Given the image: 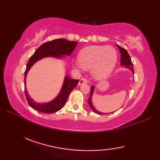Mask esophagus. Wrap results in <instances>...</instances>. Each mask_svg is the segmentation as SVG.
I'll list each match as a JSON object with an SVG mask.
<instances>
[{
  "label": "esophagus",
  "mask_w": 160,
  "mask_h": 160,
  "mask_svg": "<svg viewBox=\"0 0 160 160\" xmlns=\"http://www.w3.org/2000/svg\"><path fill=\"white\" fill-rule=\"evenodd\" d=\"M87 82H88V80L87 79V78H81V79L80 80L79 82H78V85L80 86V85H82V84L87 83Z\"/></svg>",
  "instance_id": "obj_1"
}]
</instances>
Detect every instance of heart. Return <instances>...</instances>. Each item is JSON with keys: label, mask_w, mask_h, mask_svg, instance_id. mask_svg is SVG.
Returning <instances> with one entry per match:
<instances>
[{"label": "heart", "mask_w": 160, "mask_h": 160, "mask_svg": "<svg viewBox=\"0 0 160 160\" xmlns=\"http://www.w3.org/2000/svg\"><path fill=\"white\" fill-rule=\"evenodd\" d=\"M118 53L111 46L93 45L82 49L78 54V61L74 67L79 69H91L94 79L102 80L107 78L116 66Z\"/></svg>", "instance_id": "obj_1"}]
</instances>
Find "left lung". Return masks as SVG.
<instances>
[{"label":"left lung","instance_id":"obj_1","mask_svg":"<svg viewBox=\"0 0 160 160\" xmlns=\"http://www.w3.org/2000/svg\"><path fill=\"white\" fill-rule=\"evenodd\" d=\"M117 46L118 47V49H120V53H121V62H120L121 66H124L126 68H127V69H130L131 71V72L132 73V74H133L134 73V69H133V67H132L133 64H132V63L131 57H130V56H129L128 52L125 49H124L123 47L119 46L118 45H117ZM94 89H95L94 86H92L91 87L90 96H89V99H88V103H89V107L91 108V109L94 112V113H96L97 114H100V115H105V114H109V113H113V112H111V113H102V112L97 111L96 108H94L93 105L92 104V96H93Z\"/></svg>","mask_w":160,"mask_h":160}]
</instances>
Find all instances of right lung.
I'll use <instances>...</instances> for the list:
<instances>
[{"label":"right lung","instance_id":"obj_1","mask_svg":"<svg viewBox=\"0 0 160 160\" xmlns=\"http://www.w3.org/2000/svg\"><path fill=\"white\" fill-rule=\"evenodd\" d=\"M77 42L60 38L52 40L42 44L36 49L33 56L30 58L27 64L25 71L24 83L26 86V77L31 67L37 61L46 57H53L56 58H62L63 56H70L78 45ZM79 82V80L71 79L69 77L65 76L64 80L62 89L57 97L52 101L46 103H38L33 101L28 94L27 88H25V93L28 104L33 109L43 113H53L58 111L65 104L70 93L74 89Z\"/></svg>","mask_w":160,"mask_h":160}]
</instances>
